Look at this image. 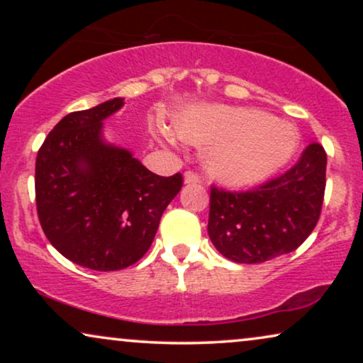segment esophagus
<instances>
[{
  "label": "esophagus",
  "mask_w": 363,
  "mask_h": 363,
  "mask_svg": "<svg viewBox=\"0 0 363 363\" xmlns=\"http://www.w3.org/2000/svg\"><path fill=\"white\" fill-rule=\"evenodd\" d=\"M183 180H185V183L190 185V183H200V177H198L196 173H193V172H185V175H183Z\"/></svg>",
  "instance_id": "esophagus-1"
}]
</instances>
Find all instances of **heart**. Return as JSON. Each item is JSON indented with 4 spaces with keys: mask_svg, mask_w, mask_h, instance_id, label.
<instances>
[{
    "mask_svg": "<svg viewBox=\"0 0 363 363\" xmlns=\"http://www.w3.org/2000/svg\"><path fill=\"white\" fill-rule=\"evenodd\" d=\"M177 132L193 145H213L206 153L208 172L231 186L264 180L299 147L292 123L247 107H191L177 117Z\"/></svg>",
    "mask_w": 363,
    "mask_h": 363,
    "instance_id": "obj_1",
    "label": "heart"
}]
</instances>
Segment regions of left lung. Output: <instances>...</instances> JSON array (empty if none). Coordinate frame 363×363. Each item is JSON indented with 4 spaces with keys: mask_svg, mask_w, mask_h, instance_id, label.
Segmentation results:
<instances>
[{
    "mask_svg": "<svg viewBox=\"0 0 363 363\" xmlns=\"http://www.w3.org/2000/svg\"><path fill=\"white\" fill-rule=\"evenodd\" d=\"M327 155L311 143L292 168L250 191L210 195L208 235L218 251L241 264H259L297 250L319 221Z\"/></svg>",
    "mask_w": 363,
    "mask_h": 363,
    "instance_id": "8db88e82",
    "label": "left lung"
}]
</instances>
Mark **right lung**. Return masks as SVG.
Masks as SVG:
<instances>
[{"label":"right lung","mask_w":363,"mask_h":363,"mask_svg":"<svg viewBox=\"0 0 363 363\" xmlns=\"http://www.w3.org/2000/svg\"><path fill=\"white\" fill-rule=\"evenodd\" d=\"M123 106L116 97L72 112L49 132L36 157V206L49 242L69 261L118 271L140 259L183 177L147 170L102 127Z\"/></svg>","instance_id":"1"}]
</instances>
